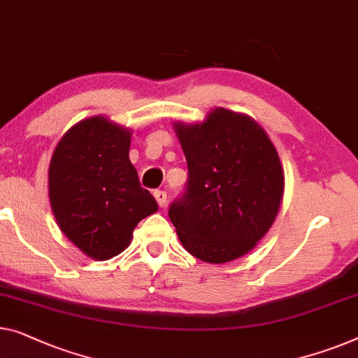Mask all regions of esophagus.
<instances>
[{
  "label": "esophagus",
  "mask_w": 358,
  "mask_h": 358,
  "mask_svg": "<svg viewBox=\"0 0 358 358\" xmlns=\"http://www.w3.org/2000/svg\"><path fill=\"white\" fill-rule=\"evenodd\" d=\"M153 195H155V199H157L158 205L162 206V208H164V206H166V201H168L166 192H164V190H155Z\"/></svg>",
  "instance_id": "1"
}]
</instances>
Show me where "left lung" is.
<instances>
[{
  "label": "left lung",
  "instance_id": "8db88e82",
  "mask_svg": "<svg viewBox=\"0 0 358 358\" xmlns=\"http://www.w3.org/2000/svg\"><path fill=\"white\" fill-rule=\"evenodd\" d=\"M187 159V189L169 220L190 255L227 263L247 255L281 208L284 169L255 119L215 108L203 122L173 124Z\"/></svg>",
  "mask_w": 358,
  "mask_h": 358
}]
</instances>
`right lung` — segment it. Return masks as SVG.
Here are the masks:
<instances>
[{"mask_svg": "<svg viewBox=\"0 0 358 358\" xmlns=\"http://www.w3.org/2000/svg\"><path fill=\"white\" fill-rule=\"evenodd\" d=\"M132 131L105 116L82 119L56 145L50 205L59 229L93 260L126 250L143 217L158 210L129 159Z\"/></svg>", "mask_w": 358, "mask_h": 358, "instance_id": "right-lung-1", "label": "right lung"}]
</instances>
